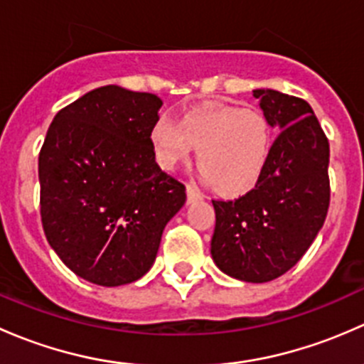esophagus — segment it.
Returning <instances> with one entry per match:
<instances>
[{"mask_svg": "<svg viewBox=\"0 0 364 364\" xmlns=\"http://www.w3.org/2000/svg\"><path fill=\"white\" fill-rule=\"evenodd\" d=\"M204 196L200 193V190L193 185H186V200L190 203H196V200H203Z\"/></svg>", "mask_w": 364, "mask_h": 364, "instance_id": "esophagus-1", "label": "esophagus"}]
</instances>
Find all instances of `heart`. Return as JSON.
Returning a JSON list of instances; mask_svg holds the SVG:
<instances>
[{"label": "heart", "instance_id": "obj_1", "mask_svg": "<svg viewBox=\"0 0 364 364\" xmlns=\"http://www.w3.org/2000/svg\"><path fill=\"white\" fill-rule=\"evenodd\" d=\"M273 141V123L266 112L232 104L199 107L179 123L160 117L149 132L153 156L164 171L188 161L197 148L200 174L225 196L248 192L259 181Z\"/></svg>", "mask_w": 364, "mask_h": 364}]
</instances>
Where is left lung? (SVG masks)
Here are the masks:
<instances>
[{"instance_id":"obj_1","label":"left lung","mask_w":364,"mask_h":364,"mask_svg":"<svg viewBox=\"0 0 364 364\" xmlns=\"http://www.w3.org/2000/svg\"><path fill=\"white\" fill-rule=\"evenodd\" d=\"M280 130L255 188L213 200L211 255L229 277L264 284L287 273L310 248L329 208V142L310 104L274 90H253Z\"/></svg>"}]
</instances>
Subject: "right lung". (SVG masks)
I'll return each instance as SVG.
<instances>
[{"mask_svg":"<svg viewBox=\"0 0 364 364\" xmlns=\"http://www.w3.org/2000/svg\"><path fill=\"white\" fill-rule=\"evenodd\" d=\"M160 107L156 95L102 86L61 109L47 130L38 156L43 232L91 284L144 277L186 200L185 185L153 156L149 132Z\"/></svg>","mask_w":364,"mask_h":364,"instance_id":"1","label":"right lung"}]
</instances>
